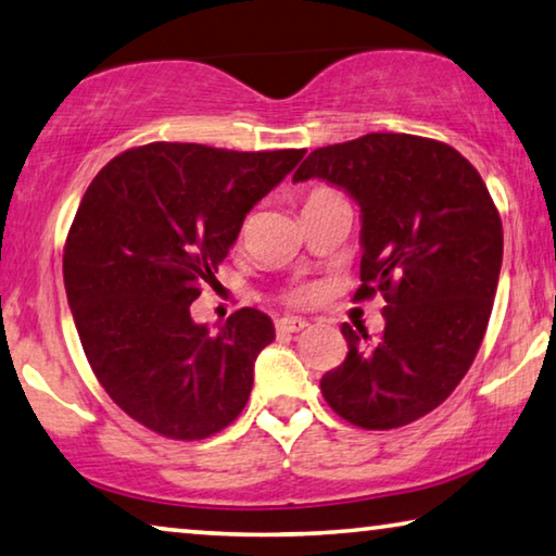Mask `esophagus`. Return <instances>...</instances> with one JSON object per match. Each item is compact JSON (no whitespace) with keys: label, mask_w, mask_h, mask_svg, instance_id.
Listing matches in <instances>:
<instances>
[{"label":"esophagus","mask_w":556,"mask_h":556,"mask_svg":"<svg viewBox=\"0 0 556 556\" xmlns=\"http://www.w3.org/2000/svg\"><path fill=\"white\" fill-rule=\"evenodd\" d=\"M309 321L299 319V316H285V319L277 321V331L281 333H296V331H304Z\"/></svg>","instance_id":"esophagus-1"}]
</instances>
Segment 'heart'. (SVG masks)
Listing matches in <instances>:
<instances>
[{
    "label": "heart",
    "instance_id": "obj_1",
    "mask_svg": "<svg viewBox=\"0 0 556 556\" xmlns=\"http://www.w3.org/2000/svg\"><path fill=\"white\" fill-rule=\"evenodd\" d=\"M326 192H329V190H314L312 198L314 195H326ZM314 296H316V289L314 287H304V289H296V292L292 294V302L304 304V302H312Z\"/></svg>",
    "mask_w": 556,
    "mask_h": 556
}]
</instances>
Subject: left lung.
<instances>
[{
  "label": "left lung",
  "mask_w": 556,
  "mask_h": 556,
  "mask_svg": "<svg viewBox=\"0 0 556 556\" xmlns=\"http://www.w3.org/2000/svg\"><path fill=\"white\" fill-rule=\"evenodd\" d=\"M339 185L361 207V287L383 294L381 337L341 326L349 354L321 376L333 413L366 430L408 426L468 374L502 267V219L470 161L433 138L368 134L316 148L294 180Z\"/></svg>",
  "instance_id": "1"
}]
</instances>
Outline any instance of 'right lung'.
<instances>
[{
  "label": "right lung",
  "instance_id": "1",
  "mask_svg": "<svg viewBox=\"0 0 556 556\" xmlns=\"http://www.w3.org/2000/svg\"><path fill=\"white\" fill-rule=\"evenodd\" d=\"M304 153L161 140L116 155L88 185L64 247L68 306L99 383L153 433L210 438L247 405L275 324L244 306L207 331L190 304Z\"/></svg>",
  "mask_w": 556,
  "mask_h": 556
}]
</instances>
